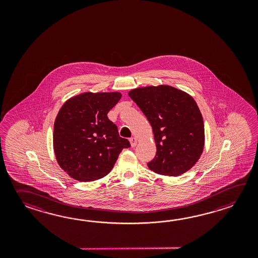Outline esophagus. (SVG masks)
Masks as SVG:
<instances>
[{
  "label": "esophagus",
  "instance_id": "1",
  "mask_svg": "<svg viewBox=\"0 0 258 258\" xmlns=\"http://www.w3.org/2000/svg\"><path fill=\"white\" fill-rule=\"evenodd\" d=\"M130 143H131L132 148H135L137 145V140L136 137L130 138Z\"/></svg>",
  "mask_w": 258,
  "mask_h": 258
}]
</instances>
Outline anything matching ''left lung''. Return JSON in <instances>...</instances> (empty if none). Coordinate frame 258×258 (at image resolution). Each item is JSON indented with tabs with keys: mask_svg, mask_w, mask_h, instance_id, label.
Returning a JSON list of instances; mask_svg holds the SVG:
<instances>
[{
	"mask_svg": "<svg viewBox=\"0 0 258 258\" xmlns=\"http://www.w3.org/2000/svg\"><path fill=\"white\" fill-rule=\"evenodd\" d=\"M128 95L153 130L157 153L148 168L165 176H179L190 170L205 145L203 117L192 97L166 85L135 88Z\"/></svg>",
	"mask_w": 258,
	"mask_h": 258,
	"instance_id": "1",
	"label": "left lung"
}]
</instances>
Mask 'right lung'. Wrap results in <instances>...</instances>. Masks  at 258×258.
<instances>
[{"label":"right lung","instance_id":"1","mask_svg":"<svg viewBox=\"0 0 258 258\" xmlns=\"http://www.w3.org/2000/svg\"><path fill=\"white\" fill-rule=\"evenodd\" d=\"M119 92L79 94L66 100L56 117L53 148L60 168L75 180L92 181L110 172L130 142L119 136L108 112Z\"/></svg>","mask_w":258,"mask_h":258}]
</instances>
